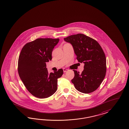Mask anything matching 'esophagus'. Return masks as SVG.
<instances>
[{"mask_svg": "<svg viewBox=\"0 0 129 129\" xmlns=\"http://www.w3.org/2000/svg\"><path fill=\"white\" fill-rule=\"evenodd\" d=\"M63 70V71H64V72H67V71H69V70H68V69H65V68H64Z\"/></svg>", "mask_w": 129, "mask_h": 129, "instance_id": "obj_1", "label": "esophagus"}]
</instances>
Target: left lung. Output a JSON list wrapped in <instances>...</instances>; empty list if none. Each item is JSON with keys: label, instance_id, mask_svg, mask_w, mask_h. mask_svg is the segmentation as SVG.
<instances>
[{"label": "left lung", "instance_id": "obj_1", "mask_svg": "<svg viewBox=\"0 0 129 129\" xmlns=\"http://www.w3.org/2000/svg\"><path fill=\"white\" fill-rule=\"evenodd\" d=\"M64 40L72 46L78 61L84 64L81 73L73 70L75 76L72 83L82 93L95 91L106 72V59L101 46L97 41L82 34L70 36Z\"/></svg>", "mask_w": 129, "mask_h": 129}]
</instances>
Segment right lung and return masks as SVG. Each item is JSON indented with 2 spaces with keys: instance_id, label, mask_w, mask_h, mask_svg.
<instances>
[{
  "instance_id": "right-lung-1",
  "label": "right lung",
  "mask_w": 129,
  "mask_h": 129,
  "mask_svg": "<svg viewBox=\"0 0 129 129\" xmlns=\"http://www.w3.org/2000/svg\"><path fill=\"white\" fill-rule=\"evenodd\" d=\"M59 39H38L25 45L18 60V72L28 91L36 97L44 99L57 90L58 79L63 73L60 69L48 73L46 62L52 59V52Z\"/></svg>"
}]
</instances>
